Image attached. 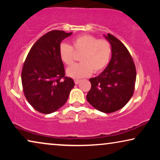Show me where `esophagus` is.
I'll return each mask as SVG.
<instances>
[{
	"label": "esophagus",
	"mask_w": 160,
	"mask_h": 160,
	"mask_svg": "<svg viewBox=\"0 0 160 160\" xmlns=\"http://www.w3.org/2000/svg\"><path fill=\"white\" fill-rule=\"evenodd\" d=\"M80 82H81V80H79V79H75V80H74V82H75L76 84H79Z\"/></svg>",
	"instance_id": "34e87169"
}]
</instances>
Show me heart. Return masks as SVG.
I'll return each instance as SVG.
<instances>
[{"instance_id": "1", "label": "heart", "mask_w": 160, "mask_h": 160, "mask_svg": "<svg viewBox=\"0 0 160 160\" xmlns=\"http://www.w3.org/2000/svg\"><path fill=\"white\" fill-rule=\"evenodd\" d=\"M76 53H82V62L72 65L67 69L68 75L78 78L102 71L110 60L111 46L106 39H98L91 35H81L72 41V47L67 43H61L59 47L60 59L65 64L71 65L75 60Z\"/></svg>"}]
</instances>
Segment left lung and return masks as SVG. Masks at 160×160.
I'll use <instances>...</instances> for the list:
<instances>
[{"instance_id": "obj_1", "label": "left lung", "mask_w": 160, "mask_h": 160, "mask_svg": "<svg viewBox=\"0 0 160 160\" xmlns=\"http://www.w3.org/2000/svg\"><path fill=\"white\" fill-rule=\"evenodd\" d=\"M106 38L111 45L112 56L106 68L99 76L89 79L91 89L87 100L97 110L112 113L123 108L132 98L136 69L123 43L110 33Z\"/></svg>"}]
</instances>
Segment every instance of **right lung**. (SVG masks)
Wrapping results in <instances>:
<instances>
[{"instance_id":"obj_1","label":"right lung","mask_w":160,"mask_h":160,"mask_svg":"<svg viewBox=\"0 0 160 160\" xmlns=\"http://www.w3.org/2000/svg\"><path fill=\"white\" fill-rule=\"evenodd\" d=\"M72 32L52 30L32 45L22 70V84L28 102L35 110L48 114L61 108L74 87L65 76L64 65L59 54L63 39Z\"/></svg>"}]
</instances>
